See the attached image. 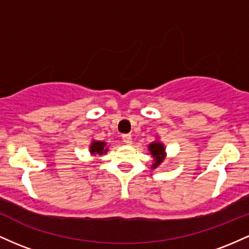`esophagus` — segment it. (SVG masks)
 I'll return each mask as SVG.
<instances>
[{"label":"esophagus","mask_w":249,"mask_h":249,"mask_svg":"<svg viewBox=\"0 0 249 249\" xmlns=\"http://www.w3.org/2000/svg\"><path fill=\"white\" fill-rule=\"evenodd\" d=\"M122 139L123 142L127 145H131V142H132V137H131V134H123Z\"/></svg>","instance_id":"34e87169"}]
</instances>
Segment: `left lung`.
<instances>
[{"instance_id": "1", "label": "left lung", "mask_w": 249, "mask_h": 249, "mask_svg": "<svg viewBox=\"0 0 249 249\" xmlns=\"http://www.w3.org/2000/svg\"><path fill=\"white\" fill-rule=\"evenodd\" d=\"M165 145L161 142H159L158 139L148 144V151H150L151 156L153 157V162L151 165V168L154 170L158 166H160L162 161L166 158V152H165Z\"/></svg>"}]
</instances>
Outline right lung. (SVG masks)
<instances>
[{
  "label": "right lung",
  "mask_w": 249,
  "mask_h": 249,
  "mask_svg": "<svg viewBox=\"0 0 249 249\" xmlns=\"http://www.w3.org/2000/svg\"><path fill=\"white\" fill-rule=\"evenodd\" d=\"M89 151H90L91 156H103V154L107 153L108 146L105 142L95 141V139H92L90 146H89Z\"/></svg>",
  "instance_id": "add662e5"
}]
</instances>
